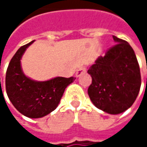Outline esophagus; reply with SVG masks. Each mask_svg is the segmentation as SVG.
I'll return each mask as SVG.
<instances>
[{
    "instance_id": "1",
    "label": "esophagus",
    "mask_w": 147,
    "mask_h": 147,
    "mask_svg": "<svg viewBox=\"0 0 147 147\" xmlns=\"http://www.w3.org/2000/svg\"><path fill=\"white\" fill-rule=\"evenodd\" d=\"M85 72H86V68H85V67H81V68H79V69L76 71V77H79V76H81L82 74H84Z\"/></svg>"
}]
</instances>
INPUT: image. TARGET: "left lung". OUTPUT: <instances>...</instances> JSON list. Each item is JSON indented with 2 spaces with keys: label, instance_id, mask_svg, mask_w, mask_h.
<instances>
[{
  "label": "left lung",
  "instance_id": "1",
  "mask_svg": "<svg viewBox=\"0 0 147 147\" xmlns=\"http://www.w3.org/2000/svg\"><path fill=\"white\" fill-rule=\"evenodd\" d=\"M117 44L99 57L88 69L92 83L88 94L93 104L109 114L128 110L135 101L141 85L135 53L126 41L113 36Z\"/></svg>",
  "mask_w": 147,
  "mask_h": 147
}]
</instances>
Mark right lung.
Returning a JSON list of instances; mask_svg holds the SVG:
<instances>
[{"instance_id": "right-lung-1", "label": "right lung", "mask_w": 147, "mask_h": 147, "mask_svg": "<svg viewBox=\"0 0 147 147\" xmlns=\"http://www.w3.org/2000/svg\"><path fill=\"white\" fill-rule=\"evenodd\" d=\"M33 42L22 46L12 58L6 74V90L10 101L21 114L30 118H39L56 109L65 89L76 78L57 76L37 82L26 76L20 60L26 48Z\"/></svg>"}]
</instances>
